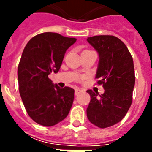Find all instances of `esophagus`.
<instances>
[{
	"label": "esophagus",
	"instance_id": "esophagus-1",
	"mask_svg": "<svg viewBox=\"0 0 152 152\" xmlns=\"http://www.w3.org/2000/svg\"><path fill=\"white\" fill-rule=\"evenodd\" d=\"M80 90H79V89H76V90H75V92H74V94H75V95H76V96H77V95H79V93H80Z\"/></svg>",
	"mask_w": 152,
	"mask_h": 152
}]
</instances>
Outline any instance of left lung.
I'll use <instances>...</instances> for the list:
<instances>
[{
    "label": "left lung",
    "mask_w": 152,
    "mask_h": 152,
    "mask_svg": "<svg viewBox=\"0 0 152 152\" xmlns=\"http://www.w3.org/2000/svg\"><path fill=\"white\" fill-rule=\"evenodd\" d=\"M87 41L98 52L96 78L105 90L102 95L87 91L91 98L87 118L91 124L104 129L120 122L131 106L135 82L134 61L124 43L115 36L96 35Z\"/></svg>",
    "instance_id": "8db88e82"
}]
</instances>
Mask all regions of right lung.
<instances>
[{
    "label": "right lung",
    "instance_id": "obj_1",
    "mask_svg": "<svg viewBox=\"0 0 152 152\" xmlns=\"http://www.w3.org/2000/svg\"><path fill=\"white\" fill-rule=\"evenodd\" d=\"M75 42V38L45 32L33 37L23 51L18 67L19 93L28 116L40 125L57 124L72 107L74 90L61 89L48 75L59 71L66 51Z\"/></svg>",
    "mask_w": 152,
    "mask_h": 152
}]
</instances>
